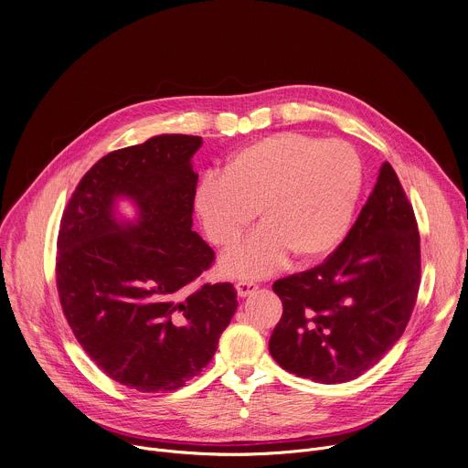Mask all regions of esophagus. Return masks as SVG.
Wrapping results in <instances>:
<instances>
[{
  "instance_id": "34e87169",
  "label": "esophagus",
  "mask_w": 468,
  "mask_h": 468,
  "mask_svg": "<svg viewBox=\"0 0 468 468\" xmlns=\"http://www.w3.org/2000/svg\"><path fill=\"white\" fill-rule=\"evenodd\" d=\"M259 289V285L255 283V282H250V280H242V282H239L237 283V292H239V296H248V294H251V292H255Z\"/></svg>"
}]
</instances>
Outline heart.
I'll return each instance as SVG.
<instances>
[{"label": "heart", "instance_id": "obj_1", "mask_svg": "<svg viewBox=\"0 0 468 468\" xmlns=\"http://www.w3.org/2000/svg\"><path fill=\"white\" fill-rule=\"evenodd\" d=\"M363 188L352 144L305 133H276L235 152L224 174H206L194 206L213 244L228 250L259 217V226L222 261L233 278L274 272L289 259L327 255L348 233Z\"/></svg>", "mask_w": 468, "mask_h": 468}]
</instances>
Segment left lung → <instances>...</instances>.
I'll list each match as a JSON object with an SVG mask.
<instances>
[{
    "instance_id": "1",
    "label": "left lung",
    "mask_w": 468,
    "mask_h": 468,
    "mask_svg": "<svg viewBox=\"0 0 468 468\" xmlns=\"http://www.w3.org/2000/svg\"><path fill=\"white\" fill-rule=\"evenodd\" d=\"M420 287V235L394 168L383 163L346 239L322 264L278 280L283 314L269 350L287 372L345 383L402 337Z\"/></svg>"
}]
</instances>
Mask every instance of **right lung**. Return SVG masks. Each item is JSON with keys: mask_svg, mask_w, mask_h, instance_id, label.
<instances>
[{"mask_svg": "<svg viewBox=\"0 0 468 468\" xmlns=\"http://www.w3.org/2000/svg\"><path fill=\"white\" fill-rule=\"evenodd\" d=\"M202 137L159 135L101 157L80 181L57 237L62 313L87 356L141 392L176 390L213 359L237 311L231 283L194 282L215 261L192 231ZM127 197L140 217L117 218Z\"/></svg>", "mask_w": 468, "mask_h": 468, "instance_id": "add662e5", "label": "right lung"}]
</instances>
